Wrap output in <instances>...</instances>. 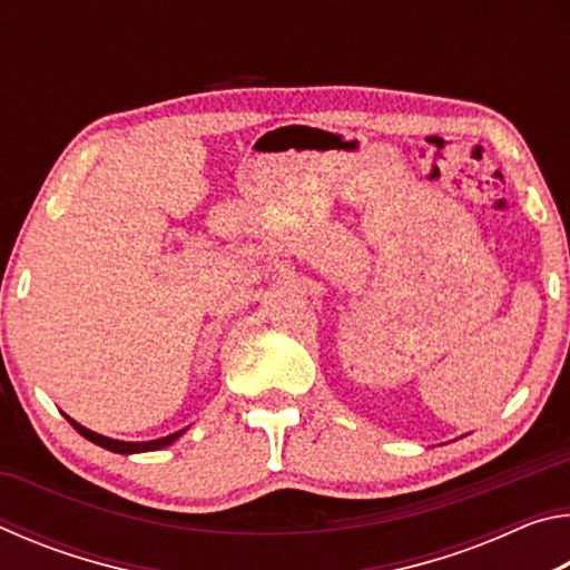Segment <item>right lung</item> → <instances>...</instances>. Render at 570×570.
I'll use <instances>...</instances> for the list:
<instances>
[{
    "mask_svg": "<svg viewBox=\"0 0 570 570\" xmlns=\"http://www.w3.org/2000/svg\"><path fill=\"white\" fill-rule=\"evenodd\" d=\"M67 422H70L72 428L80 432L82 438H88L90 442H95V445H100V448L110 450V452H120V455H132V452H150V450L168 448L170 442H176L183 435V432H186V430H178V432H173V435H166V438H160V440H148V442H122V440H112V438L98 435V432L82 428V424L75 422L72 417H67Z\"/></svg>",
    "mask_w": 570,
    "mask_h": 570,
    "instance_id": "right-lung-1",
    "label": "right lung"
}]
</instances>
